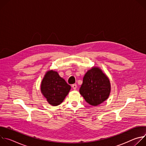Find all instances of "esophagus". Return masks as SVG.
<instances>
[{
    "mask_svg": "<svg viewBox=\"0 0 146 146\" xmlns=\"http://www.w3.org/2000/svg\"><path fill=\"white\" fill-rule=\"evenodd\" d=\"M77 86L76 84H73V85H72V88H73V90H76V89H77Z\"/></svg>",
    "mask_w": 146,
    "mask_h": 146,
    "instance_id": "obj_1",
    "label": "esophagus"
}]
</instances>
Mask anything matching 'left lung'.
<instances>
[{
    "label": "left lung",
    "mask_w": 146,
    "mask_h": 146,
    "mask_svg": "<svg viewBox=\"0 0 146 146\" xmlns=\"http://www.w3.org/2000/svg\"><path fill=\"white\" fill-rule=\"evenodd\" d=\"M110 91V80L99 67H92L87 72L79 90L86 101L94 106L108 99Z\"/></svg>",
    "instance_id": "obj_1"
}]
</instances>
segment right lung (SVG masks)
Returning <instances> with one entry per match:
<instances>
[{"mask_svg":"<svg viewBox=\"0 0 146 146\" xmlns=\"http://www.w3.org/2000/svg\"><path fill=\"white\" fill-rule=\"evenodd\" d=\"M71 89L70 86L60 77L56 71L46 72L40 85L42 95L50 105L56 106L64 101Z\"/></svg>","mask_w":146,"mask_h":146,"instance_id":"add662e5","label":"right lung"}]
</instances>
